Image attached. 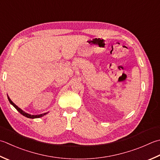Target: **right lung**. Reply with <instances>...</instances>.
Listing matches in <instances>:
<instances>
[{
  "label": "right lung",
  "instance_id": "1",
  "mask_svg": "<svg viewBox=\"0 0 160 160\" xmlns=\"http://www.w3.org/2000/svg\"><path fill=\"white\" fill-rule=\"evenodd\" d=\"M8 100H9V102H10V104H12V105L14 106V107L17 109V110L19 112V113H21L22 115H23L24 117H27V118H40V117H42L43 116H44V115H46L47 113H43V114H38V115H31V114H28V113H26V112H25L24 111H23L21 109H20L18 107V106H17L14 103L12 102V101H11V99L9 98V97L8 96Z\"/></svg>",
  "mask_w": 160,
  "mask_h": 160
}]
</instances>
